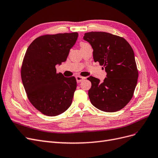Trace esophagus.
<instances>
[{"mask_svg": "<svg viewBox=\"0 0 158 158\" xmlns=\"http://www.w3.org/2000/svg\"><path fill=\"white\" fill-rule=\"evenodd\" d=\"M84 79H85V77H81V76H77V77H76V80H77V82L78 83H81V81H83Z\"/></svg>", "mask_w": 158, "mask_h": 158, "instance_id": "34e87169", "label": "esophagus"}]
</instances>
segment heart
<instances>
[{
	"instance_id": "heart-1",
	"label": "heart",
	"mask_w": 158,
	"mask_h": 158,
	"mask_svg": "<svg viewBox=\"0 0 158 158\" xmlns=\"http://www.w3.org/2000/svg\"><path fill=\"white\" fill-rule=\"evenodd\" d=\"M80 45H81V48H83V47H86V46L89 45V44L87 43H81Z\"/></svg>"
}]
</instances>
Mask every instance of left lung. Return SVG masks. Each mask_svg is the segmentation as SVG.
Masks as SVG:
<instances>
[{
	"label": "left lung",
	"mask_w": 158,
	"mask_h": 158,
	"mask_svg": "<svg viewBox=\"0 0 158 158\" xmlns=\"http://www.w3.org/2000/svg\"><path fill=\"white\" fill-rule=\"evenodd\" d=\"M83 39L93 49L94 62L106 72L102 82L92 76L87 78L92 84L88 93L91 104L106 112L121 110L133 97L138 80L133 48L125 39L106 32L86 33Z\"/></svg>",
	"instance_id": "obj_1"
}]
</instances>
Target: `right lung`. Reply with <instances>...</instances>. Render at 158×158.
<instances>
[{"instance_id":"add662e5","label":"right lung","mask_w":158,"mask_h":158,"mask_svg":"<svg viewBox=\"0 0 158 158\" xmlns=\"http://www.w3.org/2000/svg\"><path fill=\"white\" fill-rule=\"evenodd\" d=\"M77 37V33L43 35L33 40L25 54L21 70L24 89L35 108L46 115H58L72 104L76 79L57 73L56 65L65 62Z\"/></svg>"}]
</instances>
